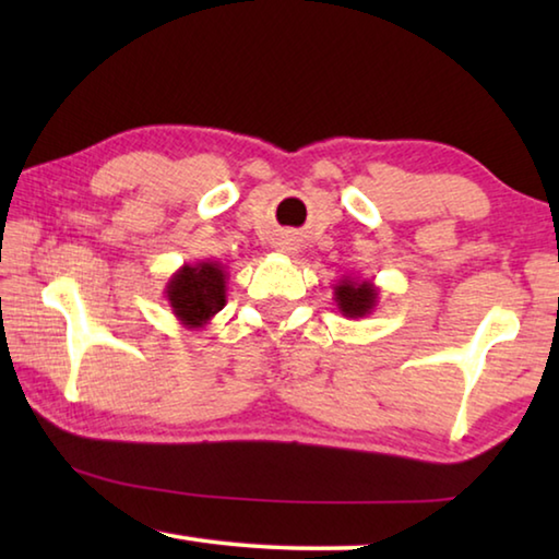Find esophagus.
Returning <instances> with one entry per match:
<instances>
[{
    "label": "esophagus",
    "mask_w": 559,
    "mask_h": 559,
    "mask_svg": "<svg viewBox=\"0 0 559 559\" xmlns=\"http://www.w3.org/2000/svg\"><path fill=\"white\" fill-rule=\"evenodd\" d=\"M281 249H283V251H293V243H290V241H286V243L281 246Z\"/></svg>",
    "instance_id": "esophagus-1"
}]
</instances>
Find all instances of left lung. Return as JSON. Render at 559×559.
<instances>
[{"instance_id": "obj_1", "label": "left lung", "mask_w": 559, "mask_h": 559, "mask_svg": "<svg viewBox=\"0 0 559 559\" xmlns=\"http://www.w3.org/2000/svg\"><path fill=\"white\" fill-rule=\"evenodd\" d=\"M377 298H380V288L370 278L343 276L333 286V300L337 302V310L349 320L370 316L377 308Z\"/></svg>"}]
</instances>
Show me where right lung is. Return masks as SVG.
<instances>
[{
  "instance_id": "1",
  "label": "right lung",
  "mask_w": 559,
  "mask_h": 559,
  "mask_svg": "<svg viewBox=\"0 0 559 559\" xmlns=\"http://www.w3.org/2000/svg\"><path fill=\"white\" fill-rule=\"evenodd\" d=\"M226 269L219 261H197L179 266L165 286V298L179 325L202 330L226 306Z\"/></svg>"
}]
</instances>
